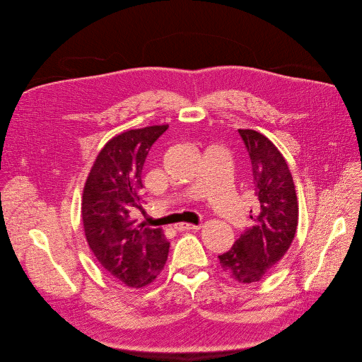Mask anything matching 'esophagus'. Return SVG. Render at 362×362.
I'll list each match as a JSON object with an SVG mask.
<instances>
[{"instance_id":"1","label":"esophagus","mask_w":362,"mask_h":362,"mask_svg":"<svg viewBox=\"0 0 362 362\" xmlns=\"http://www.w3.org/2000/svg\"><path fill=\"white\" fill-rule=\"evenodd\" d=\"M201 226H192V224H187V223H181V224H177L175 226V230L177 231H189V230H199Z\"/></svg>"}]
</instances>
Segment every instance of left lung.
Here are the masks:
<instances>
[{"label":"left lung","instance_id":"1","mask_svg":"<svg viewBox=\"0 0 362 362\" xmlns=\"http://www.w3.org/2000/svg\"><path fill=\"white\" fill-rule=\"evenodd\" d=\"M238 134L252 167V226L218 258L230 279L251 284L272 269L290 248L298 226V202L290 168L274 144L254 129H238Z\"/></svg>","mask_w":362,"mask_h":362}]
</instances>
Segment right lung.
Returning a JSON list of instances; mask_svg holds the SVG:
<instances>
[{
	"label": "right lung",
	"mask_w": 362,
	"mask_h": 362,
	"mask_svg": "<svg viewBox=\"0 0 362 362\" xmlns=\"http://www.w3.org/2000/svg\"><path fill=\"white\" fill-rule=\"evenodd\" d=\"M168 125L129 129L100 151L83 194V224L101 267L127 286L151 284L163 271L170 243L160 228L135 224L131 211L141 208V174L153 144Z\"/></svg>",
	"instance_id": "obj_1"
}]
</instances>
